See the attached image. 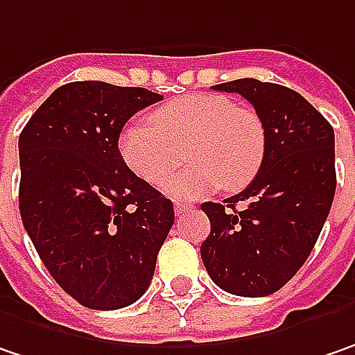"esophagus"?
Wrapping results in <instances>:
<instances>
[{"instance_id": "esophagus-1", "label": "esophagus", "mask_w": 355, "mask_h": 355, "mask_svg": "<svg viewBox=\"0 0 355 355\" xmlns=\"http://www.w3.org/2000/svg\"><path fill=\"white\" fill-rule=\"evenodd\" d=\"M189 208H191L189 205H180V202H177V205H175V214H177V218H180Z\"/></svg>"}]
</instances>
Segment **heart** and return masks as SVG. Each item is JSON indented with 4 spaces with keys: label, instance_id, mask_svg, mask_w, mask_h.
Returning <instances> with one entry per match:
<instances>
[{
    "label": "heart",
    "instance_id": "b5f03b06",
    "mask_svg": "<svg viewBox=\"0 0 355 355\" xmlns=\"http://www.w3.org/2000/svg\"><path fill=\"white\" fill-rule=\"evenodd\" d=\"M150 125L131 123L119 141L123 161L148 184H162L182 162H193L166 191L194 198L224 187L240 191L258 175L266 155L260 115L224 95L193 93L166 101L150 113Z\"/></svg>",
    "mask_w": 355,
    "mask_h": 355
}]
</instances>
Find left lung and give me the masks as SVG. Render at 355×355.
<instances>
[{
	"label": "left lung",
	"instance_id": "left-lung-1",
	"mask_svg": "<svg viewBox=\"0 0 355 355\" xmlns=\"http://www.w3.org/2000/svg\"><path fill=\"white\" fill-rule=\"evenodd\" d=\"M239 93L266 129V155L254 180L220 202H202L210 234L200 256L224 292L274 294L310 256L336 193L334 129L300 93L258 79L212 87ZM236 202H246L242 211Z\"/></svg>",
	"mask_w": 355,
	"mask_h": 355
}]
</instances>
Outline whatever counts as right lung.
Returning a JSON list of instances; mask_svg holds the SVG:
<instances>
[{
	"label": "right lung",
	"instance_id": "1",
	"mask_svg": "<svg viewBox=\"0 0 355 355\" xmlns=\"http://www.w3.org/2000/svg\"><path fill=\"white\" fill-rule=\"evenodd\" d=\"M143 87L75 81L55 89L19 135V212L39 258L91 310L131 306L153 280L175 208L119 153Z\"/></svg>",
	"mask_w": 355,
	"mask_h": 355
}]
</instances>
